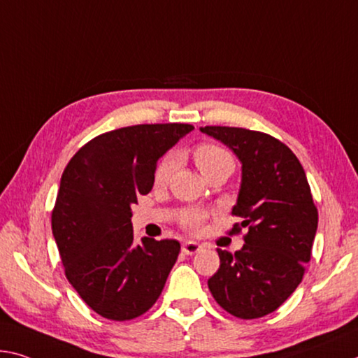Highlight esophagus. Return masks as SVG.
<instances>
[{"mask_svg": "<svg viewBox=\"0 0 358 358\" xmlns=\"http://www.w3.org/2000/svg\"><path fill=\"white\" fill-rule=\"evenodd\" d=\"M201 248H202L201 243H197V242H194V241H188V242L183 243V247H181V250H183L185 255H194V253L199 252Z\"/></svg>", "mask_w": 358, "mask_h": 358, "instance_id": "34e87169", "label": "esophagus"}]
</instances>
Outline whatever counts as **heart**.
Masks as SVG:
<instances>
[{"mask_svg":"<svg viewBox=\"0 0 358 358\" xmlns=\"http://www.w3.org/2000/svg\"><path fill=\"white\" fill-rule=\"evenodd\" d=\"M194 161L203 177L223 166L234 167V159H232L229 152L224 148H221V146L213 145V143H202L197 146L194 150ZM175 167H177V156H175L173 152H169V155L164 156L161 159V162L157 164L156 172H155L156 183L157 185L166 183V181L170 178V175L173 173ZM206 218L207 215L202 212H189L185 215L183 220H181V224H183L185 229H188L191 232H197L203 228Z\"/></svg>","mask_w":358,"mask_h":358,"instance_id":"b5f03b06","label":"heart"}]
</instances>
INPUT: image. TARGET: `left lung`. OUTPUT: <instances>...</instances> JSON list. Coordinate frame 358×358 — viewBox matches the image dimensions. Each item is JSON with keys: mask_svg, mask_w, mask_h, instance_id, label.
I'll return each instance as SVG.
<instances>
[{"mask_svg": "<svg viewBox=\"0 0 358 358\" xmlns=\"http://www.w3.org/2000/svg\"><path fill=\"white\" fill-rule=\"evenodd\" d=\"M239 157L242 181L231 234L247 228L243 247L220 250V269L208 279L215 301L239 319L274 312L301 283L310 261L319 212L304 169L293 151L268 134L242 127L206 126Z\"/></svg>", "mask_w": 358, "mask_h": 358, "instance_id": "left-lung-1", "label": "left lung"}]
</instances>
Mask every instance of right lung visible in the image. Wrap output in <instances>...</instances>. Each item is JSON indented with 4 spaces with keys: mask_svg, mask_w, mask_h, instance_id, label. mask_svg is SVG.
Returning <instances> with one entry per match:
<instances>
[{
    "mask_svg": "<svg viewBox=\"0 0 358 358\" xmlns=\"http://www.w3.org/2000/svg\"><path fill=\"white\" fill-rule=\"evenodd\" d=\"M194 129L138 124L101 134L64 170L52 234L65 275L83 301L110 320H132L157 301L180 242H134L132 206L155 185L159 157Z\"/></svg>",
    "mask_w": 358,
    "mask_h": 358,
    "instance_id": "right-lung-1",
    "label": "right lung"
}]
</instances>
